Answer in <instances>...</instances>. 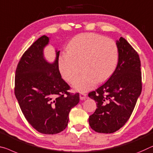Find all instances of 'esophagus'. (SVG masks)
Returning a JSON list of instances; mask_svg holds the SVG:
<instances>
[{
	"label": "esophagus",
	"mask_w": 153,
	"mask_h": 153,
	"mask_svg": "<svg viewBox=\"0 0 153 153\" xmlns=\"http://www.w3.org/2000/svg\"><path fill=\"white\" fill-rule=\"evenodd\" d=\"M79 96H80V99L85 100L87 98V94H84V93H81V94H80Z\"/></svg>",
	"instance_id": "34e87169"
}]
</instances>
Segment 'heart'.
Here are the masks:
<instances>
[{
  "mask_svg": "<svg viewBox=\"0 0 153 153\" xmlns=\"http://www.w3.org/2000/svg\"><path fill=\"white\" fill-rule=\"evenodd\" d=\"M58 60L63 78L73 83L81 65L83 73L75 82V90L85 92L94 88L97 82L109 79L118 62L119 50L115 40L93 33L75 36Z\"/></svg>",
  "mask_w": 153,
  "mask_h": 153,
  "instance_id": "1",
  "label": "heart"
}]
</instances>
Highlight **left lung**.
Masks as SVG:
<instances>
[{
    "mask_svg": "<svg viewBox=\"0 0 153 153\" xmlns=\"http://www.w3.org/2000/svg\"><path fill=\"white\" fill-rule=\"evenodd\" d=\"M116 43L119 57L114 72L106 83L88 94L97 105L89 123L100 133H112L123 127L132 114L142 88L139 55L123 37Z\"/></svg>",
    "mask_w": 153,
    "mask_h": 153,
    "instance_id": "left-lung-1",
    "label": "left lung"
}]
</instances>
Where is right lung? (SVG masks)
Wrapping results in <instances>:
<instances>
[{
  "mask_svg": "<svg viewBox=\"0 0 153 153\" xmlns=\"http://www.w3.org/2000/svg\"><path fill=\"white\" fill-rule=\"evenodd\" d=\"M48 41V37H40L22 55L16 70L14 93L28 123L39 133L53 135L66 128L79 94L69 92L70 85L62 78L60 51L53 63L44 59L43 49Z\"/></svg>",
  "mask_w": 153,
  "mask_h": 153,
  "instance_id": "1",
  "label": "right lung"
}]
</instances>
